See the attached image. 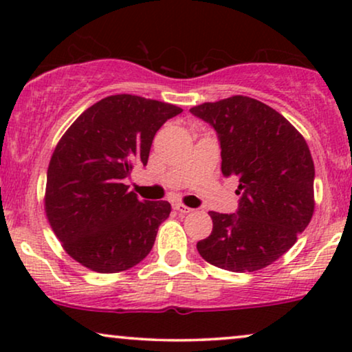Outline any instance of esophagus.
<instances>
[{
  "label": "esophagus",
  "mask_w": 352,
  "mask_h": 352,
  "mask_svg": "<svg viewBox=\"0 0 352 352\" xmlns=\"http://www.w3.org/2000/svg\"><path fill=\"white\" fill-rule=\"evenodd\" d=\"M173 206H175L176 211H179V213H182V214L192 213V211H194L192 208H189V206H186V205H182V204H175Z\"/></svg>",
  "instance_id": "obj_1"
}]
</instances>
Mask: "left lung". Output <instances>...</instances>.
I'll return each mask as SVG.
<instances>
[{"label":"left lung","instance_id":"1","mask_svg":"<svg viewBox=\"0 0 352 352\" xmlns=\"http://www.w3.org/2000/svg\"><path fill=\"white\" fill-rule=\"evenodd\" d=\"M190 112L218 133L221 171L239 177V211H210L213 230L200 256L230 272L277 261L314 213V162L301 133L269 105L247 96L205 102Z\"/></svg>","mask_w":352,"mask_h":352}]
</instances>
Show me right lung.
Returning a JSON list of instances; mask_svg holds the SVG:
<instances>
[{
    "label": "right lung",
    "instance_id": "obj_1",
    "mask_svg": "<svg viewBox=\"0 0 352 352\" xmlns=\"http://www.w3.org/2000/svg\"><path fill=\"white\" fill-rule=\"evenodd\" d=\"M177 105L115 94L86 109L52 152L45 192L51 229L67 254L100 274L122 272L151 253L165 200L141 201L124 179L147 165L153 136Z\"/></svg>",
    "mask_w": 352,
    "mask_h": 352
}]
</instances>
